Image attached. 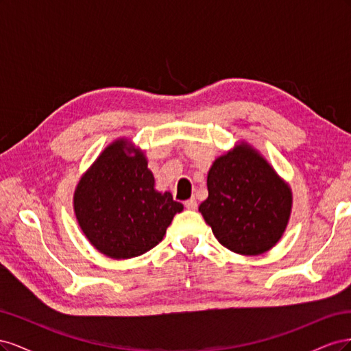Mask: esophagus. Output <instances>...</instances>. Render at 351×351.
Returning a JSON list of instances; mask_svg holds the SVG:
<instances>
[{"label": "esophagus", "mask_w": 351, "mask_h": 351, "mask_svg": "<svg viewBox=\"0 0 351 351\" xmlns=\"http://www.w3.org/2000/svg\"><path fill=\"white\" fill-rule=\"evenodd\" d=\"M184 206H186L187 209L195 210V209H197V202H196L195 197H192V199H189V200L184 202Z\"/></svg>", "instance_id": "34e87169"}]
</instances>
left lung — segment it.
Returning <instances> with one entry per match:
<instances>
[{
    "label": "left lung",
    "mask_w": 351,
    "mask_h": 351,
    "mask_svg": "<svg viewBox=\"0 0 351 351\" xmlns=\"http://www.w3.org/2000/svg\"><path fill=\"white\" fill-rule=\"evenodd\" d=\"M206 186L199 212L222 246L256 256L281 240L291 215V187L252 145L243 141L218 156Z\"/></svg>",
    "instance_id": "1"
}]
</instances>
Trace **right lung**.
<instances>
[{
  "label": "right lung",
  "mask_w": 351,
  "mask_h": 351,
  "mask_svg": "<svg viewBox=\"0 0 351 351\" xmlns=\"http://www.w3.org/2000/svg\"><path fill=\"white\" fill-rule=\"evenodd\" d=\"M73 209L92 246L120 261L155 247L183 205L158 192L145 151L120 137L80 177Z\"/></svg>",
  "instance_id": "obj_1"
}]
</instances>
